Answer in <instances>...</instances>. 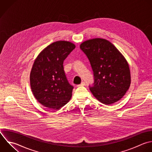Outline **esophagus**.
<instances>
[{"label":"esophagus","instance_id":"1","mask_svg":"<svg viewBox=\"0 0 152 152\" xmlns=\"http://www.w3.org/2000/svg\"><path fill=\"white\" fill-rule=\"evenodd\" d=\"M86 85V83H84V82H82L80 84H79V85H78V86L79 87V86H85Z\"/></svg>","mask_w":152,"mask_h":152}]
</instances>
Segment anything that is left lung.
Here are the masks:
<instances>
[{
    "instance_id": "left-lung-1",
    "label": "left lung",
    "mask_w": 152,
    "mask_h": 152,
    "mask_svg": "<svg viewBox=\"0 0 152 152\" xmlns=\"http://www.w3.org/2000/svg\"><path fill=\"white\" fill-rule=\"evenodd\" d=\"M80 47L94 72L93 95L106 105L121 99L131 84L130 69L124 55L111 42L101 38L86 40Z\"/></svg>"
}]
</instances>
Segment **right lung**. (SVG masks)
Instances as JSON below:
<instances>
[{
    "label": "right lung",
    "instance_id": "obj_1",
    "mask_svg": "<svg viewBox=\"0 0 152 152\" xmlns=\"http://www.w3.org/2000/svg\"><path fill=\"white\" fill-rule=\"evenodd\" d=\"M75 48L72 42L59 40L46 47L36 58L30 86L34 96L43 106L59 109L70 100L73 86L67 80L63 64Z\"/></svg>",
    "mask_w": 152,
    "mask_h": 152
}]
</instances>
